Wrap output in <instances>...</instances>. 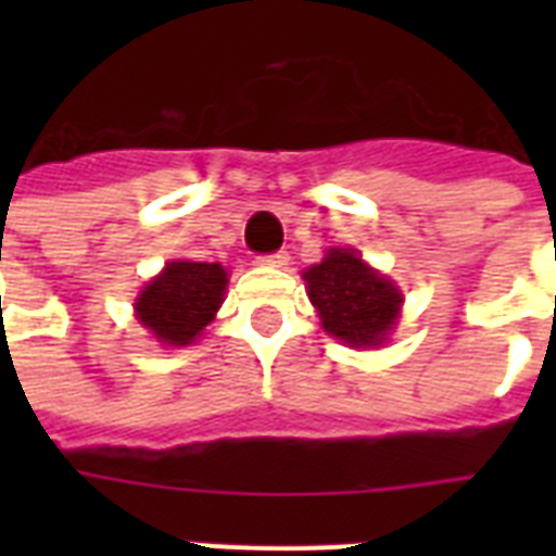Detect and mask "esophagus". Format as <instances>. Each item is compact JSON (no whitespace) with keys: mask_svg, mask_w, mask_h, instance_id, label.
Here are the masks:
<instances>
[{"mask_svg":"<svg viewBox=\"0 0 556 556\" xmlns=\"http://www.w3.org/2000/svg\"><path fill=\"white\" fill-rule=\"evenodd\" d=\"M288 260H291V256H288L286 251H277V253H265V256H260L256 262L265 265V268H286Z\"/></svg>","mask_w":556,"mask_h":556,"instance_id":"1","label":"esophagus"}]
</instances>
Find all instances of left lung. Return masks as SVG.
Masks as SVG:
<instances>
[{
	"label": "left lung",
	"mask_w": 556,
	"mask_h": 556,
	"mask_svg": "<svg viewBox=\"0 0 556 556\" xmlns=\"http://www.w3.org/2000/svg\"><path fill=\"white\" fill-rule=\"evenodd\" d=\"M308 300L323 329L346 346H383L404 296L392 279L369 268L355 248H331L323 262L303 270Z\"/></svg>",
	"instance_id": "left-lung-1"
}]
</instances>
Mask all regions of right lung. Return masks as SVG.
<instances>
[{
	"label": "right lung",
	"instance_id": "obj_1",
	"mask_svg": "<svg viewBox=\"0 0 556 556\" xmlns=\"http://www.w3.org/2000/svg\"><path fill=\"white\" fill-rule=\"evenodd\" d=\"M227 270L218 262H167L135 300V317L161 346H190L225 300Z\"/></svg>",
	"mask_w": 556,
	"mask_h": 556
}]
</instances>
